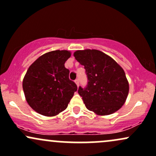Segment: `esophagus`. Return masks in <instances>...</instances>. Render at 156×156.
<instances>
[{
	"label": "esophagus",
	"mask_w": 156,
	"mask_h": 156,
	"mask_svg": "<svg viewBox=\"0 0 156 156\" xmlns=\"http://www.w3.org/2000/svg\"><path fill=\"white\" fill-rule=\"evenodd\" d=\"M74 82H75V83L76 84V85H77V86H79V80H78V79H76Z\"/></svg>",
	"instance_id": "34e87169"
}]
</instances>
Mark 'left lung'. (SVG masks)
<instances>
[{"mask_svg":"<svg viewBox=\"0 0 156 156\" xmlns=\"http://www.w3.org/2000/svg\"><path fill=\"white\" fill-rule=\"evenodd\" d=\"M73 56L84 66L87 76L86 87L78 89L87 109L99 116L119 111L129 93V83L123 69L99 50H78Z\"/></svg>","mask_w":156,"mask_h":156,"instance_id":"left-lung-1","label":"left lung"}]
</instances>
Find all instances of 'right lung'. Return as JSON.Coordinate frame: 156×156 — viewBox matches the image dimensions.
Here are the masks:
<instances>
[{"instance_id":"add662e5","label":"right lung","mask_w":156,"mask_h":156,"mask_svg":"<svg viewBox=\"0 0 156 156\" xmlns=\"http://www.w3.org/2000/svg\"><path fill=\"white\" fill-rule=\"evenodd\" d=\"M71 55L67 50L52 51L40 56L28 69L23 89L26 101L37 113L55 116L67 108L77 90L65 67Z\"/></svg>"}]
</instances>
